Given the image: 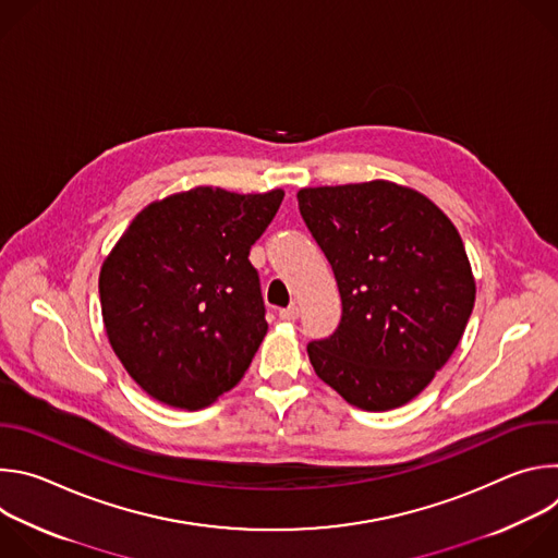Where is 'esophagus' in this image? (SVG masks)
<instances>
[{"mask_svg": "<svg viewBox=\"0 0 558 558\" xmlns=\"http://www.w3.org/2000/svg\"><path fill=\"white\" fill-rule=\"evenodd\" d=\"M280 320H284V323H293V320H298V315H300V308L295 306V304H291V306H287V308H280Z\"/></svg>", "mask_w": 558, "mask_h": 558, "instance_id": "obj_1", "label": "esophagus"}]
</instances>
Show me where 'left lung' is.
<instances>
[{
  "label": "left lung",
  "mask_w": 558,
  "mask_h": 558,
  "mask_svg": "<svg viewBox=\"0 0 558 558\" xmlns=\"http://www.w3.org/2000/svg\"><path fill=\"white\" fill-rule=\"evenodd\" d=\"M338 280L342 320L306 351L315 375L362 411L409 404L450 360L474 306V276L450 218L390 181L298 192Z\"/></svg>",
  "instance_id": "1"
}]
</instances>
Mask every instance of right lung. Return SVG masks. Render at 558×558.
<instances>
[{
  "instance_id": "1",
  "label": "right lung",
  "mask_w": 558,
  "mask_h": 558,
  "mask_svg": "<svg viewBox=\"0 0 558 558\" xmlns=\"http://www.w3.org/2000/svg\"><path fill=\"white\" fill-rule=\"evenodd\" d=\"M282 198V190L172 194L141 209L104 260L110 347L156 402L198 411L243 379L267 333L250 250Z\"/></svg>"
}]
</instances>
